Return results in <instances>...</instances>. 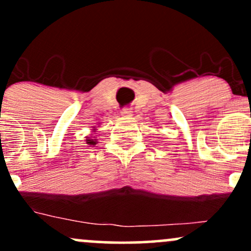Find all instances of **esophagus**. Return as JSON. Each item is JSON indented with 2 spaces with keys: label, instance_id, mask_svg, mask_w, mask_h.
<instances>
[{
  "label": "esophagus",
  "instance_id": "34e87169",
  "mask_svg": "<svg viewBox=\"0 0 251 251\" xmlns=\"http://www.w3.org/2000/svg\"><path fill=\"white\" fill-rule=\"evenodd\" d=\"M122 116H123V118H131L132 116H133V112L131 111V108L125 107L122 109Z\"/></svg>",
  "mask_w": 251,
  "mask_h": 251
}]
</instances>
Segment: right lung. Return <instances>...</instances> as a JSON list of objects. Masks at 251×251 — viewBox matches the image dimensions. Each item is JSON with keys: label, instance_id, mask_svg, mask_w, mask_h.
Instances as JSON below:
<instances>
[{"label": "right lung", "instance_id": "obj_1", "mask_svg": "<svg viewBox=\"0 0 251 251\" xmlns=\"http://www.w3.org/2000/svg\"><path fill=\"white\" fill-rule=\"evenodd\" d=\"M86 143H87L88 145H96V144H97V139L93 137V135H92V137H87V138H86Z\"/></svg>", "mask_w": 251, "mask_h": 251}]
</instances>
